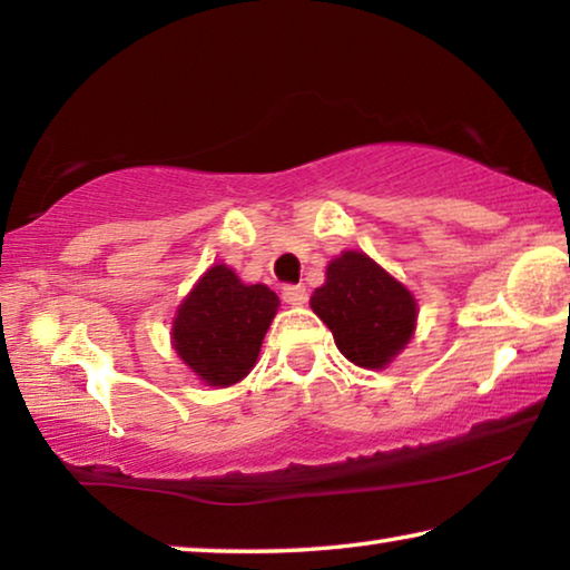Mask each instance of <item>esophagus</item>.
Masks as SVG:
<instances>
[{"mask_svg":"<svg viewBox=\"0 0 570 570\" xmlns=\"http://www.w3.org/2000/svg\"><path fill=\"white\" fill-rule=\"evenodd\" d=\"M282 299L286 304H292V307H302V304H307L309 294H307V288H304V286H284Z\"/></svg>","mask_w":570,"mask_h":570,"instance_id":"obj_1","label":"esophagus"}]
</instances>
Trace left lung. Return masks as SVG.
<instances>
[{
    "label": "left lung",
    "mask_w": 570,
    "mask_h": 570,
    "mask_svg": "<svg viewBox=\"0 0 570 570\" xmlns=\"http://www.w3.org/2000/svg\"><path fill=\"white\" fill-rule=\"evenodd\" d=\"M312 309L330 327L337 351L361 368H384L410 343L417 302L366 253L345 250L330 261Z\"/></svg>",
    "instance_id": "8db88e82"
}]
</instances>
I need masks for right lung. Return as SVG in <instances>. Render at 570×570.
Masks as SVG:
<instances>
[{
	"mask_svg": "<svg viewBox=\"0 0 570 570\" xmlns=\"http://www.w3.org/2000/svg\"><path fill=\"white\" fill-rule=\"evenodd\" d=\"M278 309L266 284H243L225 263L212 266L174 317V351L209 386H233L256 366Z\"/></svg>",
	"mask_w": 570,
	"mask_h": 570,
	"instance_id": "right-lung-1",
	"label": "right lung"
}]
</instances>
